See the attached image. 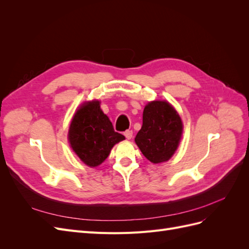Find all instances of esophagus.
Listing matches in <instances>:
<instances>
[{"label": "esophagus", "mask_w": 249, "mask_h": 249, "mask_svg": "<svg viewBox=\"0 0 249 249\" xmlns=\"http://www.w3.org/2000/svg\"><path fill=\"white\" fill-rule=\"evenodd\" d=\"M124 135L126 139H131V138L133 137V131H132V130H126V131L124 133Z\"/></svg>", "instance_id": "esophagus-1"}]
</instances>
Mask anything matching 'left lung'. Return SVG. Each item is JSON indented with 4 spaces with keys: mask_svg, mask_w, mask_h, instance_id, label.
Returning <instances> with one entry per match:
<instances>
[{
    "mask_svg": "<svg viewBox=\"0 0 249 249\" xmlns=\"http://www.w3.org/2000/svg\"><path fill=\"white\" fill-rule=\"evenodd\" d=\"M183 124L178 112L165 101L148 103L135 142L147 160L158 164L169 160L182 137Z\"/></svg>",
    "mask_w": 249,
    "mask_h": 249,
    "instance_id": "1",
    "label": "left lung"
}]
</instances>
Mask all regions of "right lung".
I'll use <instances>...</instances> for the list:
<instances>
[{
  "mask_svg": "<svg viewBox=\"0 0 249 249\" xmlns=\"http://www.w3.org/2000/svg\"><path fill=\"white\" fill-rule=\"evenodd\" d=\"M124 139V135L113 129L110 119L101 110L99 101L83 105L74 114L69 131L73 152L90 167L102 164L114 144Z\"/></svg>",
  "mask_w": 249,
  "mask_h": 249,
  "instance_id": "add662e5",
  "label": "right lung"
}]
</instances>
